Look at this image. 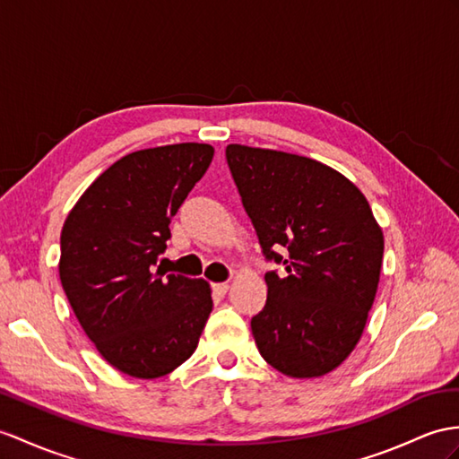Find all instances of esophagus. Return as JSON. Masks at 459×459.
I'll use <instances>...</instances> for the list:
<instances>
[{
	"label": "esophagus",
	"mask_w": 459,
	"mask_h": 459,
	"mask_svg": "<svg viewBox=\"0 0 459 459\" xmlns=\"http://www.w3.org/2000/svg\"><path fill=\"white\" fill-rule=\"evenodd\" d=\"M228 288H230L228 282H216V284H212V292H214V296L221 298V296H226Z\"/></svg>",
	"instance_id": "obj_1"
}]
</instances>
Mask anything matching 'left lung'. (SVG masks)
<instances>
[{
    "label": "left lung",
    "instance_id": "1",
    "mask_svg": "<svg viewBox=\"0 0 459 459\" xmlns=\"http://www.w3.org/2000/svg\"><path fill=\"white\" fill-rule=\"evenodd\" d=\"M226 158L263 253L288 273L264 276L266 304L251 319L256 349L288 377L325 376L362 337L384 231L360 188L325 163L241 143Z\"/></svg>",
    "mask_w": 459,
    "mask_h": 459
}]
</instances>
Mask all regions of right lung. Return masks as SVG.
<instances>
[{
    "instance_id": "right-lung-1",
    "label": "right lung",
    "mask_w": 459,
    "mask_h": 459,
    "mask_svg": "<svg viewBox=\"0 0 459 459\" xmlns=\"http://www.w3.org/2000/svg\"><path fill=\"white\" fill-rule=\"evenodd\" d=\"M212 158L214 148L196 142L132 152L87 186L64 221L62 288L99 354L122 374L161 377L196 351L214 306L210 284L153 266Z\"/></svg>"
}]
</instances>
